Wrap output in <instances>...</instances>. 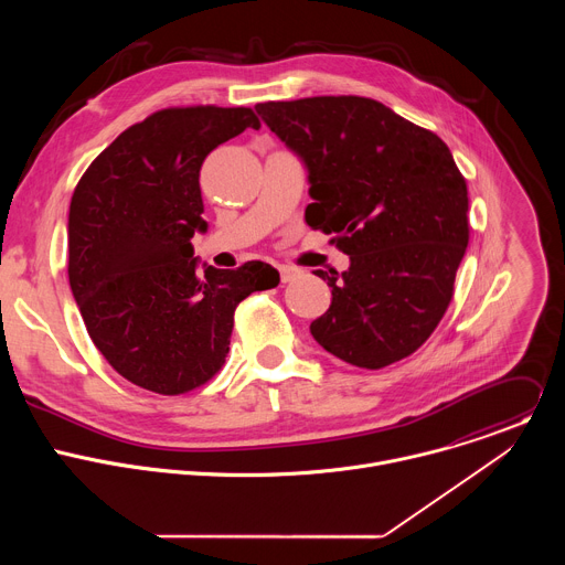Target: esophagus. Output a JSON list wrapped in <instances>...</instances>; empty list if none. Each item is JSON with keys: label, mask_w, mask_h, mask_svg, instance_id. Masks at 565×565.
<instances>
[{"label": "esophagus", "mask_w": 565, "mask_h": 565, "mask_svg": "<svg viewBox=\"0 0 565 565\" xmlns=\"http://www.w3.org/2000/svg\"><path fill=\"white\" fill-rule=\"evenodd\" d=\"M279 275H281V281L284 284H288V281H292V279H297L299 275H301V270H297L295 266H288V264H281L279 266Z\"/></svg>", "instance_id": "34e87169"}]
</instances>
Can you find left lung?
Listing matches in <instances>:
<instances>
[{"label":"left lung","instance_id":"8db88e82","mask_svg":"<svg viewBox=\"0 0 565 565\" xmlns=\"http://www.w3.org/2000/svg\"><path fill=\"white\" fill-rule=\"evenodd\" d=\"M255 109L308 172L306 223L335 234L351 259L342 275L312 270L333 299L310 335L360 369L412 355L443 319L469 241L467 183L449 147L360 96Z\"/></svg>","mask_w":565,"mask_h":565}]
</instances>
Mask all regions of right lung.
Returning a JSON list of instances; mask_svg holds the SVG:
<instances>
[{
    "mask_svg": "<svg viewBox=\"0 0 565 565\" xmlns=\"http://www.w3.org/2000/svg\"><path fill=\"white\" fill-rule=\"evenodd\" d=\"M262 122L248 107H174L125 129L79 179L68 207V284L89 338L129 382L179 395L225 362L234 308L279 284L264 262L203 264L199 174L221 142Z\"/></svg>",
    "mask_w": 565,
    "mask_h": 565,
    "instance_id": "add662e5",
    "label": "right lung"
}]
</instances>
